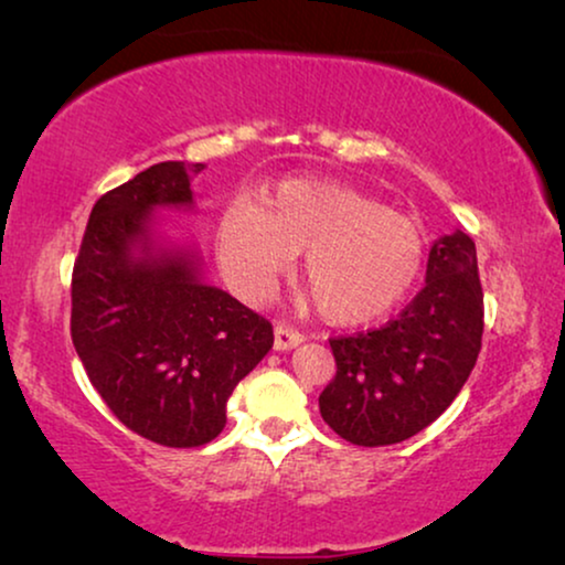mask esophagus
Listing matches in <instances>:
<instances>
[{
	"mask_svg": "<svg viewBox=\"0 0 565 565\" xmlns=\"http://www.w3.org/2000/svg\"><path fill=\"white\" fill-rule=\"evenodd\" d=\"M300 342H303V334H300L298 329L288 327L285 321L275 323V350H292V347H298Z\"/></svg>",
	"mask_w": 565,
	"mask_h": 565,
	"instance_id": "esophagus-1",
	"label": "esophagus"
}]
</instances>
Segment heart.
I'll list each match as a JSON object with an SVG mask.
<instances>
[{"instance_id": "1", "label": "heart", "mask_w": 565, "mask_h": 565, "mask_svg": "<svg viewBox=\"0 0 565 565\" xmlns=\"http://www.w3.org/2000/svg\"><path fill=\"white\" fill-rule=\"evenodd\" d=\"M215 252L249 298H267L303 252V280L319 313L360 323L408 296L427 242L414 218L352 184L285 180L262 192L259 205L236 198L223 207Z\"/></svg>"}]
</instances>
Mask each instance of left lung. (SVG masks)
<instances>
[{
  "mask_svg": "<svg viewBox=\"0 0 565 565\" xmlns=\"http://www.w3.org/2000/svg\"><path fill=\"white\" fill-rule=\"evenodd\" d=\"M483 288L473 238H437L427 285L381 329L329 339L337 375L321 391L323 422L360 447L396 445L429 427L476 367Z\"/></svg>",
  "mask_w": 565,
  "mask_h": 565,
  "instance_id": "8db88e82",
  "label": "left lung"
}]
</instances>
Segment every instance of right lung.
<instances>
[{"label": "right lung", "instance_id": "add662e5", "mask_svg": "<svg viewBox=\"0 0 565 565\" xmlns=\"http://www.w3.org/2000/svg\"><path fill=\"white\" fill-rule=\"evenodd\" d=\"M203 167L161 161L105 192L72 273V342L89 383L118 422L164 447L218 437L228 396L275 342L265 316L205 285L184 254H149L151 211L190 205Z\"/></svg>", "mask_w": 565, "mask_h": 565}]
</instances>
